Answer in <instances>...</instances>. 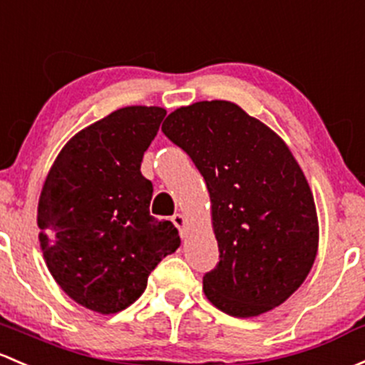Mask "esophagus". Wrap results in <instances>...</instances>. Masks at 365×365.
<instances>
[{
  "label": "esophagus",
  "mask_w": 365,
  "mask_h": 365,
  "mask_svg": "<svg viewBox=\"0 0 365 365\" xmlns=\"http://www.w3.org/2000/svg\"><path fill=\"white\" fill-rule=\"evenodd\" d=\"M171 222L176 225V227H178V231H180V234H182V237H185L187 218L183 217L182 213H175V215H173V217H171Z\"/></svg>",
  "instance_id": "obj_1"
}]
</instances>
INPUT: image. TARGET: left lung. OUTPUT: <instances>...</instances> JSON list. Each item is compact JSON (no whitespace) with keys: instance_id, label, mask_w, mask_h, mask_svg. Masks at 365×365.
Listing matches in <instances>:
<instances>
[{"instance_id":"8db88e82","label":"left lung","mask_w":365,"mask_h":365,"mask_svg":"<svg viewBox=\"0 0 365 365\" xmlns=\"http://www.w3.org/2000/svg\"><path fill=\"white\" fill-rule=\"evenodd\" d=\"M163 133L205 178L220 260L202 290L237 318L271 312L312 271L318 217L285 141L231 101H199L168 115Z\"/></svg>"}]
</instances>
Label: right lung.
I'll return each instance as SVG.
<instances>
[{"instance_id": "add662e5", "label": "right lung", "mask_w": 365, "mask_h": 365, "mask_svg": "<svg viewBox=\"0 0 365 365\" xmlns=\"http://www.w3.org/2000/svg\"><path fill=\"white\" fill-rule=\"evenodd\" d=\"M166 110L125 106L82 129L53 160L38 201L48 271L75 302L101 314L131 306L148 274L180 247L170 220L150 215L143 153Z\"/></svg>"}]
</instances>
